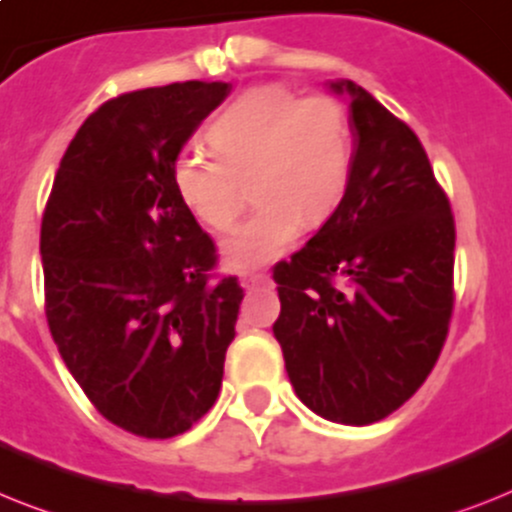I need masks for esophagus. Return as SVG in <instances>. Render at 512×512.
<instances>
[{
    "instance_id": "1",
    "label": "esophagus",
    "mask_w": 512,
    "mask_h": 512,
    "mask_svg": "<svg viewBox=\"0 0 512 512\" xmlns=\"http://www.w3.org/2000/svg\"><path fill=\"white\" fill-rule=\"evenodd\" d=\"M263 284H268V273H263V270H249V273H244V286H247L249 292L260 289Z\"/></svg>"
}]
</instances>
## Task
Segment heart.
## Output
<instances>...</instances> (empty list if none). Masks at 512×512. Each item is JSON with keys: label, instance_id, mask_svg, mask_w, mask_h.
I'll return each mask as SVG.
<instances>
[{"label": "heart", "instance_id": "heart-1", "mask_svg": "<svg viewBox=\"0 0 512 512\" xmlns=\"http://www.w3.org/2000/svg\"><path fill=\"white\" fill-rule=\"evenodd\" d=\"M202 152L178 155L170 181L181 205L210 231H231L247 202L257 213L226 242L236 265H260L323 226L344 202L355 165L350 110L336 97L265 83L244 91L207 126Z\"/></svg>", "mask_w": 512, "mask_h": 512}]
</instances>
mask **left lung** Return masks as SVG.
Masks as SVG:
<instances>
[{"instance_id": "1", "label": "left lung", "mask_w": 512, "mask_h": 512, "mask_svg": "<svg viewBox=\"0 0 512 512\" xmlns=\"http://www.w3.org/2000/svg\"><path fill=\"white\" fill-rule=\"evenodd\" d=\"M334 89L352 97V181L318 234L273 268V334L299 400L368 426L405 405L442 355L455 215L413 128L357 83Z\"/></svg>"}]
</instances>
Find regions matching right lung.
I'll use <instances>...</instances> for the list:
<instances>
[{"label": "right lung", "instance_id": "obj_1", "mask_svg": "<svg viewBox=\"0 0 512 512\" xmlns=\"http://www.w3.org/2000/svg\"><path fill=\"white\" fill-rule=\"evenodd\" d=\"M231 83L107 99L62 155L44 218V310L99 415L170 439L215 405L244 289L181 205L170 170Z\"/></svg>", "mask_w": 512, "mask_h": 512}]
</instances>
